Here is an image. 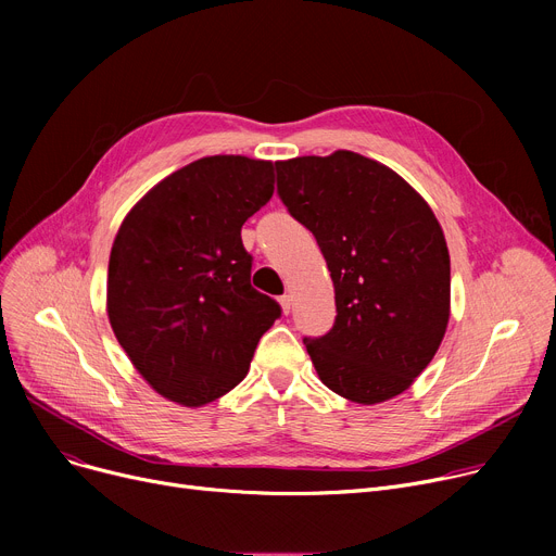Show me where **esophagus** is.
<instances>
[{"label": "esophagus", "mask_w": 556, "mask_h": 556, "mask_svg": "<svg viewBox=\"0 0 556 556\" xmlns=\"http://www.w3.org/2000/svg\"><path fill=\"white\" fill-rule=\"evenodd\" d=\"M279 304H281L283 315H288V313H290V308H293V298H290V295H283V298L279 300Z\"/></svg>", "instance_id": "1"}]
</instances>
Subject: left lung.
<instances>
[{
	"instance_id": "8db88e82",
	"label": "left lung",
	"mask_w": 556,
	"mask_h": 556,
	"mask_svg": "<svg viewBox=\"0 0 556 556\" xmlns=\"http://www.w3.org/2000/svg\"><path fill=\"white\" fill-rule=\"evenodd\" d=\"M277 191L313 231L336 290L333 329L304 338L319 381L361 405L403 394L451 317V256L430 204L354 151L277 162Z\"/></svg>"
}]
</instances>
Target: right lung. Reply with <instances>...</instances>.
<instances>
[{
    "instance_id": "right-lung-1",
    "label": "right lung",
    "mask_w": 556,
    "mask_h": 556,
    "mask_svg": "<svg viewBox=\"0 0 556 556\" xmlns=\"http://www.w3.org/2000/svg\"><path fill=\"white\" fill-rule=\"evenodd\" d=\"M275 191V166L200 157L146 191L116 231L105 308L139 376L202 407L237 388L281 308L250 286L243 223Z\"/></svg>"
}]
</instances>
